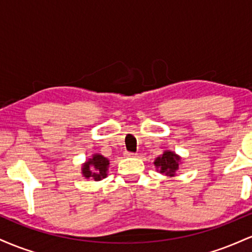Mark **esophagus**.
Instances as JSON below:
<instances>
[{
  "mask_svg": "<svg viewBox=\"0 0 252 252\" xmlns=\"http://www.w3.org/2000/svg\"><path fill=\"white\" fill-rule=\"evenodd\" d=\"M124 154H126V156H128V158H134V156H136L135 153L132 152H126Z\"/></svg>",
  "mask_w": 252,
  "mask_h": 252,
  "instance_id": "obj_1",
  "label": "esophagus"
}]
</instances>
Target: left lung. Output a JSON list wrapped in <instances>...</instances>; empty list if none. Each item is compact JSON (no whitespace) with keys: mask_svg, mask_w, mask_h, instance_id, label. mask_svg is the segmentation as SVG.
Segmentation results:
<instances>
[{"mask_svg":"<svg viewBox=\"0 0 252 252\" xmlns=\"http://www.w3.org/2000/svg\"><path fill=\"white\" fill-rule=\"evenodd\" d=\"M179 161H180V158L176 156L174 153L164 152L160 158H156L154 163L158 168H160V173L173 176L179 167Z\"/></svg>","mask_w":252,"mask_h":252,"instance_id":"1","label":"left lung"}]
</instances>
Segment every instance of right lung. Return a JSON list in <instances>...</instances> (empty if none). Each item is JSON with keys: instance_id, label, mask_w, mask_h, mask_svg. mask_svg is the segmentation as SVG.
<instances>
[{"instance_id": "1", "label": "right lung", "mask_w": 252, "mask_h": 252, "mask_svg": "<svg viewBox=\"0 0 252 252\" xmlns=\"http://www.w3.org/2000/svg\"><path fill=\"white\" fill-rule=\"evenodd\" d=\"M109 160L103 155H94V158L84 164L83 174L85 178H94V180H102L106 176Z\"/></svg>"}]
</instances>
